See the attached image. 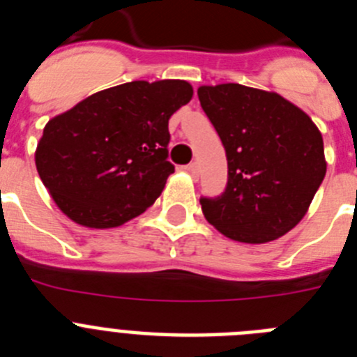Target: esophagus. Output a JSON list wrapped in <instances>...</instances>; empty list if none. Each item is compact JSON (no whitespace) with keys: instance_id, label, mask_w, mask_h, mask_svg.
Listing matches in <instances>:
<instances>
[{"instance_id":"obj_1","label":"esophagus","mask_w":357,"mask_h":357,"mask_svg":"<svg viewBox=\"0 0 357 357\" xmlns=\"http://www.w3.org/2000/svg\"><path fill=\"white\" fill-rule=\"evenodd\" d=\"M185 169H188V172L191 173V175H193L195 178H197V176H198V173H200V168H198V164H197V162H191V164H188V166H185Z\"/></svg>"}]
</instances>
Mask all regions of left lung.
Wrapping results in <instances>:
<instances>
[{
    "instance_id": "obj_1",
    "label": "left lung",
    "mask_w": 357,
    "mask_h": 357,
    "mask_svg": "<svg viewBox=\"0 0 357 357\" xmlns=\"http://www.w3.org/2000/svg\"><path fill=\"white\" fill-rule=\"evenodd\" d=\"M198 100L227 153V188L200 198L227 238L268 243L307 213L326 176L324 139L311 118L277 93L241 84L202 85Z\"/></svg>"
}]
</instances>
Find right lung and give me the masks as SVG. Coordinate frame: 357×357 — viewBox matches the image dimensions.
Masks as SVG:
<instances>
[{
    "label": "right lung",
    "mask_w": 357,
    "mask_h": 357,
    "mask_svg": "<svg viewBox=\"0 0 357 357\" xmlns=\"http://www.w3.org/2000/svg\"><path fill=\"white\" fill-rule=\"evenodd\" d=\"M193 98L185 80H135L91 94L44 127L36 166L59 209L78 225L110 229L162 193L168 121Z\"/></svg>",
    "instance_id": "obj_1"
}]
</instances>
